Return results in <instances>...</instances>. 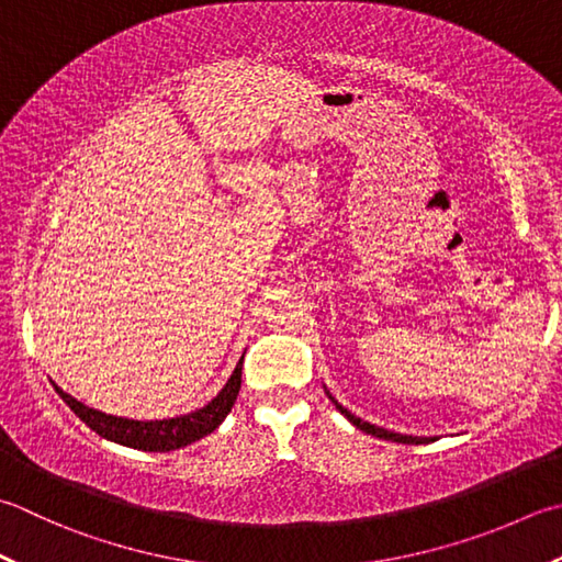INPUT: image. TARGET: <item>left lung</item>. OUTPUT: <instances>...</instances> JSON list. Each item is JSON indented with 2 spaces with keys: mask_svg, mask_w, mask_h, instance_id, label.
<instances>
[{
  "mask_svg": "<svg viewBox=\"0 0 562 562\" xmlns=\"http://www.w3.org/2000/svg\"><path fill=\"white\" fill-rule=\"evenodd\" d=\"M326 394H328V400H331V402L336 404V409H338L340 414H344L350 424H353L356 428H360V431H366V434L375 436V438H382V441H394V443H428V441H434V438H422V436H404V434H394V431H387V428H380V426L370 424V422H362L360 416L350 414L344 404H338V402L331 397V392L326 390Z\"/></svg>",
  "mask_w": 562,
  "mask_h": 562,
  "instance_id": "8db88e82",
  "label": "left lung"
}]
</instances>
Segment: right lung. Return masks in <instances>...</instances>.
Masks as SVG:
<instances>
[{"label":"right lung","mask_w":562,"mask_h":562,"mask_svg":"<svg viewBox=\"0 0 562 562\" xmlns=\"http://www.w3.org/2000/svg\"><path fill=\"white\" fill-rule=\"evenodd\" d=\"M240 370H244V356H240L236 370L231 372L228 382L212 402L204 404L202 409H194L190 414H180V416H172V419H160V422L158 419L136 422V419H124V416L104 414L82 402H77L68 392H63L55 382L53 387L60 394L63 402L68 404L70 409L92 428V431L106 438V441H114L119 446L136 448V450H148V453H168V450L184 448L216 431L218 424L226 419V414L231 412V406H234L238 397Z\"/></svg>","instance_id":"1"}]
</instances>
